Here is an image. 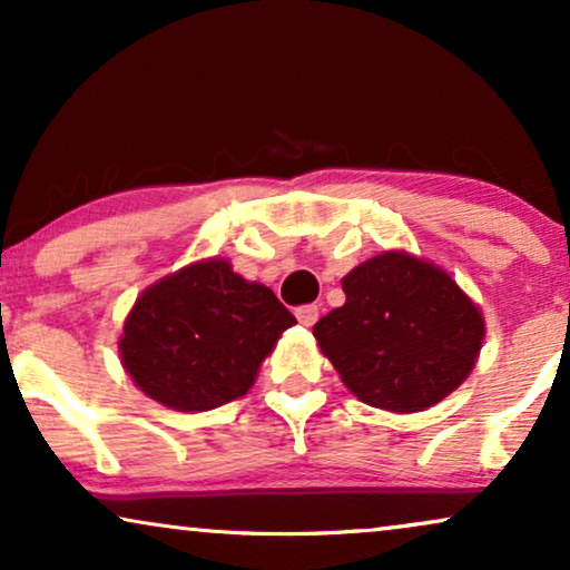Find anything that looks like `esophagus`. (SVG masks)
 <instances>
[{
	"mask_svg": "<svg viewBox=\"0 0 570 570\" xmlns=\"http://www.w3.org/2000/svg\"><path fill=\"white\" fill-rule=\"evenodd\" d=\"M295 318H298V322H301L303 326L316 324L318 306H314V303H308V306H298V308H295Z\"/></svg>",
	"mask_w": 570,
	"mask_h": 570,
	"instance_id": "esophagus-1",
	"label": "esophagus"
}]
</instances>
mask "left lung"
Masks as SVG:
<instances>
[{
  "instance_id": "1",
  "label": "left lung",
  "mask_w": 570,
  "mask_h": 570,
  "mask_svg": "<svg viewBox=\"0 0 570 570\" xmlns=\"http://www.w3.org/2000/svg\"><path fill=\"white\" fill-rule=\"evenodd\" d=\"M345 303L314 324L342 384L386 412H420L459 389L478 363L485 318L439 264L381 252L342 277Z\"/></svg>"
}]
</instances>
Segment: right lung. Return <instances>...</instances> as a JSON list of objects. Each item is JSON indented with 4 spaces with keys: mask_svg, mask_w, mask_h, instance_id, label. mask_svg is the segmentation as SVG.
Listing matches in <instances>:
<instances>
[{
    "mask_svg": "<svg viewBox=\"0 0 570 570\" xmlns=\"http://www.w3.org/2000/svg\"><path fill=\"white\" fill-rule=\"evenodd\" d=\"M295 324L277 295L209 256L145 287L124 318L119 355L163 407L207 412L244 396L264 357Z\"/></svg>",
    "mask_w": 570,
    "mask_h": 570,
    "instance_id": "1",
    "label": "right lung"
}]
</instances>
